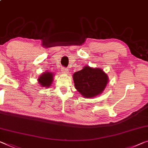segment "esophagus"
<instances>
[{
    "label": "esophagus",
    "mask_w": 148,
    "mask_h": 148,
    "mask_svg": "<svg viewBox=\"0 0 148 148\" xmlns=\"http://www.w3.org/2000/svg\"><path fill=\"white\" fill-rule=\"evenodd\" d=\"M62 72H64V73H65V74H68V72H69V70H68L67 68L62 67Z\"/></svg>",
    "instance_id": "esophagus-1"
}]
</instances>
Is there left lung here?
Listing matches in <instances>:
<instances>
[{
  "mask_svg": "<svg viewBox=\"0 0 148 148\" xmlns=\"http://www.w3.org/2000/svg\"><path fill=\"white\" fill-rule=\"evenodd\" d=\"M76 90L86 98L101 94L108 84V76L100 68L86 66L73 75Z\"/></svg>",
  "mask_w": 148,
  "mask_h": 148,
  "instance_id": "1",
  "label": "left lung"
}]
</instances>
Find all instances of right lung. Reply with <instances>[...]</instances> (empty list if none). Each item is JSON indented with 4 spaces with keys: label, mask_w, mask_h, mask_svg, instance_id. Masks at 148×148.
<instances>
[{
    "label": "right lung",
    "mask_w": 148,
    "mask_h": 148,
    "mask_svg": "<svg viewBox=\"0 0 148 148\" xmlns=\"http://www.w3.org/2000/svg\"><path fill=\"white\" fill-rule=\"evenodd\" d=\"M53 80V74L50 72H46L40 76L38 78V81L40 84H41L42 86L49 87L51 84Z\"/></svg>",
    "instance_id": "add662e5"
}]
</instances>
